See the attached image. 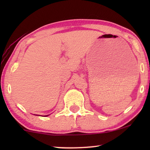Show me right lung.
Wrapping results in <instances>:
<instances>
[{
	"instance_id": "add662e5",
	"label": "right lung",
	"mask_w": 150,
	"mask_h": 150,
	"mask_svg": "<svg viewBox=\"0 0 150 150\" xmlns=\"http://www.w3.org/2000/svg\"><path fill=\"white\" fill-rule=\"evenodd\" d=\"M46 116H48V115H46Z\"/></svg>"
}]
</instances>
